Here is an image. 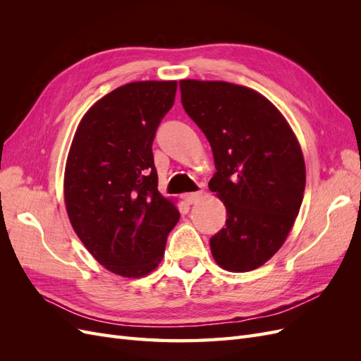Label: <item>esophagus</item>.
I'll use <instances>...</instances> for the list:
<instances>
[{
	"instance_id": "obj_1",
	"label": "esophagus",
	"mask_w": 361,
	"mask_h": 361,
	"mask_svg": "<svg viewBox=\"0 0 361 361\" xmlns=\"http://www.w3.org/2000/svg\"><path fill=\"white\" fill-rule=\"evenodd\" d=\"M202 194H203L202 190L195 191V192H188V194L183 195V199H185V202H187V203L192 204V203H195V202H197V200L202 197Z\"/></svg>"
}]
</instances>
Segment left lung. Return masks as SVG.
I'll return each mask as SVG.
<instances>
[{
    "label": "left lung",
    "mask_w": 361,
    "mask_h": 361,
    "mask_svg": "<svg viewBox=\"0 0 361 361\" xmlns=\"http://www.w3.org/2000/svg\"><path fill=\"white\" fill-rule=\"evenodd\" d=\"M183 110L212 147L209 190L227 220L211 238L216 264L245 272L264 265L286 241L305 188L302 152L290 126L265 96L224 81L182 80Z\"/></svg>",
    "instance_id": "left-lung-1"
}]
</instances>
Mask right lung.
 <instances>
[{"label": "right lung", "mask_w": 361, "mask_h": 361, "mask_svg": "<svg viewBox=\"0 0 361 361\" xmlns=\"http://www.w3.org/2000/svg\"><path fill=\"white\" fill-rule=\"evenodd\" d=\"M176 81L118 87L85 113L64 171L73 231L102 267L137 279L154 271L179 211L158 191L157 129L174 104Z\"/></svg>", "instance_id": "add662e5"}]
</instances>
